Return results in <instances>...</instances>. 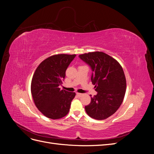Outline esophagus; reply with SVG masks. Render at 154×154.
Returning a JSON list of instances; mask_svg holds the SVG:
<instances>
[{
  "instance_id": "1",
  "label": "esophagus",
  "mask_w": 154,
  "mask_h": 154,
  "mask_svg": "<svg viewBox=\"0 0 154 154\" xmlns=\"http://www.w3.org/2000/svg\"><path fill=\"white\" fill-rule=\"evenodd\" d=\"M82 95H83V94H81V93H78V92L76 93V96L78 97H81Z\"/></svg>"
}]
</instances>
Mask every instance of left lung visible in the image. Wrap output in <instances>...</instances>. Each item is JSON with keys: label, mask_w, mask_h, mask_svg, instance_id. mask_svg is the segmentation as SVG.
I'll list each match as a JSON object with an SVG mask.
<instances>
[{"label": "left lung", "mask_w": 154, "mask_h": 154, "mask_svg": "<svg viewBox=\"0 0 154 154\" xmlns=\"http://www.w3.org/2000/svg\"><path fill=\"white\" fill-rule=\"evenodd\" d=\"M79 57L90 66L91 82L97 92L85 106L86 112L95 119H106L117 111L124 99L127 84L123 68L117 60L103 52L85 53Z\"/></svg>", "instance_id": "obj_1"}]
</instances>
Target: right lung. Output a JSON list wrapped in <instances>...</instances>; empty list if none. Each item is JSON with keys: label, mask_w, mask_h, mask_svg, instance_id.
Masks as SVG:
<instances>
[{"label": "right lung", "mask_w": 154, "mask_h": 154, "mask_svg": "<svg viewBox=\"0 0 154 154\" xmlns=\"http://www.w3.org/2000/svg\"><path fill=\"white\" fill-rule=\"evenodd\" d=\"M76 54H60L46 58L36 68L31 91L36 106L46 117L57 119L69 111L75 92L60 90L66 71Z\"/></svg>", "instance_id": "add662e5"}]
</instances>
